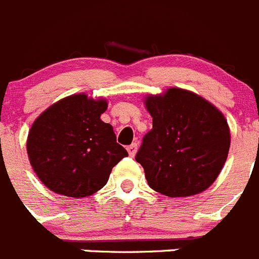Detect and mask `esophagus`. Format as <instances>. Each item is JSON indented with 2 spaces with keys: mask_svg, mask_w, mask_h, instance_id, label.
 Returning <instances> with one entry per match:
<instances>
[{
  "mask_svg": "<svg viewBox=\"0 0 259 259\" xmlns=\"http://www.w3.org/2000/svg\"><path fill=\"white\" fill-rule=\"evenodd\" d=\"M127 152H128V154L131 155V157H134V155L136 154V152H137V144L134 143V144H131V145H128L127 146Z\"/></svg>",
  "mask_w": 259,
  "mask_h": 259,
  "instance_id": "obj_1",
  "label": "esophagus"
}]
</instances>
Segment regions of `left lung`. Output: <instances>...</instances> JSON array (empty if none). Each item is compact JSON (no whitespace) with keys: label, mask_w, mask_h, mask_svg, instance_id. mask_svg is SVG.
I'll return each instance as SVG.
<instances>
[{"label":"left lung","mask_w":259,"mask_h":259,"mask_svg":"<svg viewBox=\"0 0 259 259\" xmlns=\"http://www.w3.org/2000/svg\"><path fill=\"white\" fill-rule=\"evenodd\" d=\"M153 128L143 137L136 161L150 188L168 197H187L215 182L230 150L223 114L200 96L179 88L149 96Z\"/></svg>","instance_id":"left-lung-1"}]
</instances>
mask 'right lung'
<instances>
[{"instance_id":"obj_1","label":"right lung","mask_w":259,"mask_h":259,"mask_svg":"<svg viewBox=\"0 0 259 259\" xmlns=\"http://www.w3.org/2000/svg\"><path fill=\"white\" fill-rule=\"evenodd\" d=\"M105 100L74 95L52 105L32 124L27 140L29 162L48 188L68 197H87L101 189L127 150L116 143L100 116Z\"/></svg>"}]
</instances>
